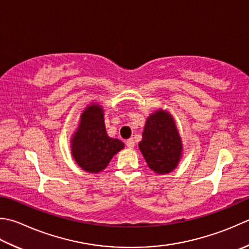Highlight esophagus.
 <instances>
[{
	"mask_svg": "<svg viewBox=\"0 0 249 249\" xmlns=\"http://www.w3.org/2000/svg\"><path fill=\"white\" fill-rule=\"evenodd\" d=\"M126 145H127L128 149H133L135 147V140L133 138L128 139L127 141H126Z\"/></svg>",
	"mask_w": 249,
	"mask_h": 249,
	"instance_id": "1",
	"label": "esophagus"
}]
</instances>
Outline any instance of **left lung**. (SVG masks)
Returning a JSON list of instances; mask_svg holds the SVG:
<instances>
[{"mask_svg": "<svg viewBox=\"0 0 249 249\" xmlns=\"http://www.w3.org/2000/svg\"><path fill=\"white\" fill-rule=\"evenodd\" d=\"M138 145L151 170L159 175L173 172L178 166L183 151L174 116L163 109L151 113L145 121L142 140Z\"/></svg>", "mask_w": 249, "mask_h": 249, "instance_id": "1", "label": "left lung"}]
</instances>
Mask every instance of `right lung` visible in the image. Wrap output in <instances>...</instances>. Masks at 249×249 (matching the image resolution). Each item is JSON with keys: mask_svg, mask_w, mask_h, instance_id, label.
<instances>
[{"mask_svg": "<svg viewBox=\"0 0 249 249\" xmlns=\"http://www.w3.org/2000/svg\"><path fill=\"white\" fill-rule=\"evenodd\" d=\"M70 142L76 164L90 174L102 172L111 159L124 148L121 140L110 138L107 134L104 108L97 102H91L83 110Z\"/></svg>", "mask_w": 249, "mask_h": 249, "instance_id": "add662e5", "label": "right lung"}]
</instances>
